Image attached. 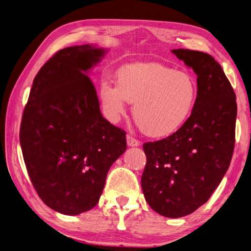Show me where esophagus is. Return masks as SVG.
Here are the masks:
<instances>
[{
	"label": "esophagus",
	"mask_w": 251,
	"mask_h": 251,
	"mask_svg": "<svg viewBox=\"0 0 251 251\" xmlns=\"http://www.w3.org/2000/svg\"><path fill=\"white\" fill-rule=\"evenodd\" d=\"M127 145H128L129 147H137V146L140 145V141L134 138L133 136L127 135Z\"/></svg>",
	"instance_id": "obj_1"
}]
</instances>
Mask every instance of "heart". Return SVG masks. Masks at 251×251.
I'll return each instance as SVG.
<instances>
[{"instance_id": "heart-1", "label": "heart", "mask_w": 251, "mask_h": 251, "mask_svg": "<svg viewBox=\"0 0 251 251\" xmlns=\"http://www.w3.org/2000/svg\"><path fill=\"white\" fill-rule=\"evenodd\" d=\"M117 84L100 86L103 111L111 122H118L128 102L135 103L134 117L145 134L165 138L176 134L190 120L197 106V79L161 63H131L116 75Z\"/></svg>"}]
</instances>
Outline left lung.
Instances as JSON below:
<instances>
[{
	"instance_id": "1",
	"label": "left lung",
	"mask_w": 251,
	"mask_h": 251,
	"mask_svg": "<svg viewBox=\"0 0 251 251\" xmlns=\"http://www.w3.org/2000/svg\"><path fill=\"white\" fill-rule=\"evenodd\" d=\"M172 52L197 74L198 103L179 131L143 145L147 163L141 189L154 212L177 218L206 203L228 169L237 104L230 82L212 56L189 49Z\"/></svg>"
}]
</instances>
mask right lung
<instances>
[{"label":"right lung","instance_id":"obj_1","mask_svg":"<svg viewBox=\"0 0 251 251\" xmlns=\"http://www.w3.org/2000/svg\"><path fill=\"white\" fill-rule=\"evenodd\" d=\"M105 50L61 49L40 68L23 113L20 143L36 192L53 211L78 215L98 204L126 133L102 116L85 72Z\"/></svg>","mask_w":251,"mask_h":251}]
</instances>
